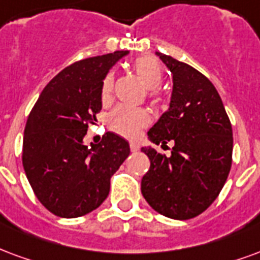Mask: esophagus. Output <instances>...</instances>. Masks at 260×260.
Listing matches in <instances>:
<instances>
[{
    "label": "esophagus",
    "instance_id": "esophagus-1",
    "mask_svg": "<svg viewBox=\"0 0 260 260\" xmlns=\"http://www.w3.org/2000/svg\"><path fill=\"white\" fill-rule=\"evenodd\" d=\"M129 147H131V151H134V153L139 151V145H138V143H135V142H131Z\"/></svg>",
    "mask_w": 260,
    "mask_h": 260
}]
</instances>
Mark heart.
I'll return each instance as SVG.
<instances>
[{
	"instance_id": "1",
	"label": "heart",
	"mask_w": 260,
	"mask_h": 260,
	"mask_svg": "<svg viewBox=\"0 0 260 260\" xmlns=\"http://www.w3.org/2000/svg\"><path fill=\"white\" fill-rule=\"evenodd\" d=\"M134 70L149 89H153L151 96L158 102L159 98L157 95L155 88H158L162 82V66L155 57L153 56H140L132 63ZM111 92H113V76L107 74L102 82V101L107 103L110 101ZM107 124L111 131L120 134L126 138H136L140 131L150 124L149 113L143 109H134L126 106H118L111 111L107 118Z\"/></svg>"
}]
</instances>
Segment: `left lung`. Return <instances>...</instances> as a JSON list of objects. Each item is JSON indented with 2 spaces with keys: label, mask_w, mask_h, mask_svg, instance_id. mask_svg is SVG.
<instances>
[{
  "label": "left lung",
  "mask_w": 260,
  "mask_h": 260,
  "mask_svg": "<svg viewBox=\"0 0 260 260\" xmlns=\"http://www.w3.org/2000/svg\"><path fill=\"white\" fill-rule=\"evenodd\" d=\"M172 73L169 109L147 132L154 145L174 147L171 155L142 147L150 169L142 194L167 218L186 220L216 200L232 168L233 131L216 88L194 67L155 52Z\"/></svg>",
  "instance_id": "obj_1"
}]
</instances>
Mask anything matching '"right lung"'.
<instances>
[{"label":"right lung","instance_id":"1","mask_svg":"<svg viewBox=\"0 0 260 260\" xmlns=\"http://www.w3.org/2000/svg\"><path fill=\"white\" fill-rule=\"evenodd\" d=\"M128 51L76 61L48 84L28 115L23 168L40 203L60 218H78L101 205L110 179L129 155V143L106 132L84 145L88 124L102 110V82Z\"/></svg>","mask_w":260,"mask_h":260}]
</instances>
